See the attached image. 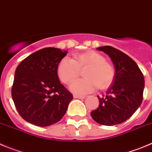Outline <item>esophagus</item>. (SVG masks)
I'll use <instances>...</instances> for the list:
<instances>
[{
  "label": "esophagus",
  "instance_id": "obj_1",
  "mask_svg": "<svg viewBox=\"0 0 152 152\" xmlns=\"http://www.w3.org/2000/svg\"><path fill=\"white\" fill-rule=\"evenodd\" d=\"M74 98L75 99H83L86 98V96H83V95H74Z\"/></svg>",
  "mask_w": 152,
  "mask_h": 152
}]
</instances>
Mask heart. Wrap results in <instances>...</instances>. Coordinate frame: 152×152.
Wrapping results in <instances>:
<instances>
[{"label": "heart", "mask_w": 152, "mask_h": 152, "mask_svg": "<svg viewBox=\"0 0 152 152\" xmlns=\"http://www.w3.org/2000/svg\"><path fill=\"white\" fill-rule=\"evenodd\" d=\"M83 77L70 85V90L77 95L95 91L97 88H106L114 78V69L107 63L105 57L98 52L87 51L75 56L73 59L65 57L57 66V75L63 83L69 84L79 75L80 69H84Z\"/></svg>", "instance_id": "b5f03b06"}]
</instances>
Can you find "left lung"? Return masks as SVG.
<instances>
[{
  "label": "left lung",
  "instance_id": "left-lung-1",
  "mask_svg": "<svg viewBox=\"0 0 152 152\" xmlns=\"http://www.w3.org/2000/svg\"><path fill=\"white\" fill-rule=\"evenodd\" d=\"M97 50L109 56L115 68L114 78L105 97L99 96V106L91 116L103 125L124 122L136 112L142 102L145 80L137 63L127 54L112 46H102Z\"/></svg>",
  "mask_w": 152,
  "mask_h": 152
}]
</instances>
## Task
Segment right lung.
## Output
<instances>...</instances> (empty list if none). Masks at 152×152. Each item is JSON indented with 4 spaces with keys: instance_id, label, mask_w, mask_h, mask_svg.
Here are the masks:
<instances>
[{
    "instance_id": "1",
    "label": "right lung",
    "mask_w": 152,
    "mask_h": 152,
    "mask_svg": "<svg viewBox=\"0 0 152 152\" xmlns=\"http://www.w3.org/2000/svg\"><path fill=\"white\" fill-rule=\"evenodd\" d=\"M67 54L56 48H45L26 57L15 72L12 97L24 120L47 127L61 119L73 99L60 83L57 66Z\"/></svg>"
}]
</instances>
